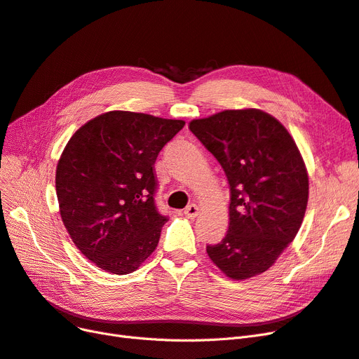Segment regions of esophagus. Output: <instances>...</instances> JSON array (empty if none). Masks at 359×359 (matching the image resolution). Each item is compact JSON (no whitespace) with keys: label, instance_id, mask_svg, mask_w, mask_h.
Wrapping results in <instances>:
<instances>
[{"label":"esophagus","instance_id":"obj_1","mask_svg":"<svg viewBox=\"0 0 359 359\" xmlns=\"http://www.w3.org/2000/svg\"><path fill=\"white\" fill-rule=\"evenodd\" d=\"M183 213L188 219H195L198 215H200V207H198L196 204H191V205L184 208Z\"/></svg>","mask_w":359,"mask_h":359}]
</instances>
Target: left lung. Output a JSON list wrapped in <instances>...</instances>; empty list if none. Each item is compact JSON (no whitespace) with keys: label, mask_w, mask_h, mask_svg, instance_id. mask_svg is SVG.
Here are the masks:
<instances>
[{"label":"left lung","mask_w":359,"mask_h":359,"mask_svg":"<svg viewBox=\"0 0 359 359\" xmlns=\"http://www.w3.org/2000/svg\"><path fill=\"white\" fill-rule=\"evenodd\" d=\"M189 130L216 156L229 182V228L207 255L231 280L268 271L294 240L309 198L303 156L271 114L228 109L192 119Z\"/></svg>","instance_id":"1"}]
</instances>
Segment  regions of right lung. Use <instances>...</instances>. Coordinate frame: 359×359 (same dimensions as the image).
<instances>
[{
    "label": "right lung",
    "mask_w": 359,
    "mask_h": 359,
    "mask_svg": "<svg viewBox=\"0 0 359 359\" xmlns=\"http://www.w3.org/2000/svg\"><path fill=\"white\" fill-rule=\"evenodd\" d=\"M183 119L109 111L79 127L59 158L56 194L72 243L104 272L139 269L168 220L154 203L155 159Z\"/></svg>",
    "instance_id": "1"
}]
</instances>
